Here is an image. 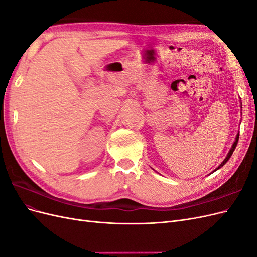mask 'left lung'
Returning a JSON list of instances; mask_svg holds the SVG:
<instances>
[{
    "label": "left lung",
    "instance_id": "left-lung-1",
    "mask_svg": "<svg viewBox=\"0 0 257 257\" xmlns=\"http://www.w3.org/2000/svg\"><path fill=\"white\" fill-rule=\"evenodd\" d=\"M238 139H239V133L237 134V136H236V139H235V142H234V144H232V146H231V148H230V150H229V152H228V154H227V157L226 158H225V160L221 163V164H220V166L219 167H217L215 170H217V169H220L223 165H225V164H226V162L230 159V157H231V154H232V152H234L235 151V149H236V147H237V144H238ZM215 170H214V172H215Z\"/></svg>",
    "mask_w": 257,
    "mask_h": 257
}]
</instances>
